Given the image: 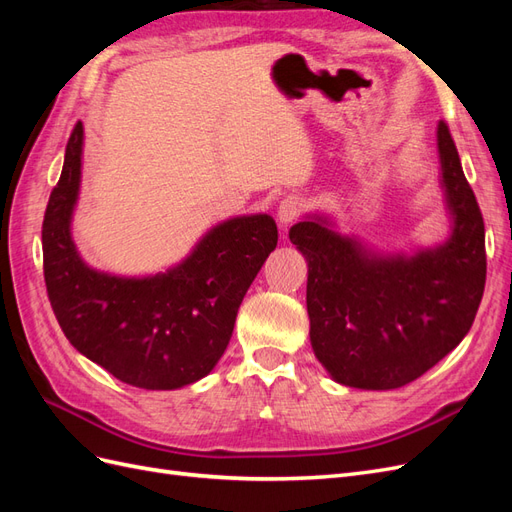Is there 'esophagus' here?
Listing matches in <instances>:
<instances>
[{
    "mask_svg": "<svg viewBox=\"0 0 512 512\" xmlns=\"http://www.w3.org/2000/svg\"><path fill=\"white\" fill-rule=\"evenodd\" d=\"M303 209H305L303 198L286 196L280 203V207H277V222H280L282 226H290L303 213Z\"/></svg>",
    "mask_w": 512,
    "mask_h": 512,
    "instance_id": "esophagus-1",
    "label": "esophagus"
}]
</instances>
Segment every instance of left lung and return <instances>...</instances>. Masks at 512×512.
Masks as SVG:
<instances>
[{"label":"left lung","instance_id":"8db88e82","mask_svg":"<svg viewBox=\"0 0 512 512\" xmlns=\"http://www.w3.org/2000/svg\"><path fill=\"white\" fill-rule=\"evenodd\" d=\"M440 183L453 230L442 245L380 254L307 215L288 232L307 260L309 339L339 384L399 389L468 335L483 299L485 224L453 136L438 123Z\"/></svg>","mask_w":512,"mask_h":512}]
</instances>
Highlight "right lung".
I'll return each mask as SVG.
<instances>
[{
  "mask_svg": "<svg viewBox=\"0 0 512 512\" xmlns=\"http://www.w3.org/2000/svg\"><path fill=\"white\" fill-rule=\"evenodd\" d=\"M81 166L79 121L42 222L44 282L61 331L89 361L138 389L173 391L205 378L230 342L247 288L275 250V220L256 213L213 226L164 273H102L81 258L70 232Z\"/></svg>",
  "mask_w": 512,
  "mask_h": 512,
  "instance_id": "add662e5",
  "label": "right lung"
}]
</instances>
